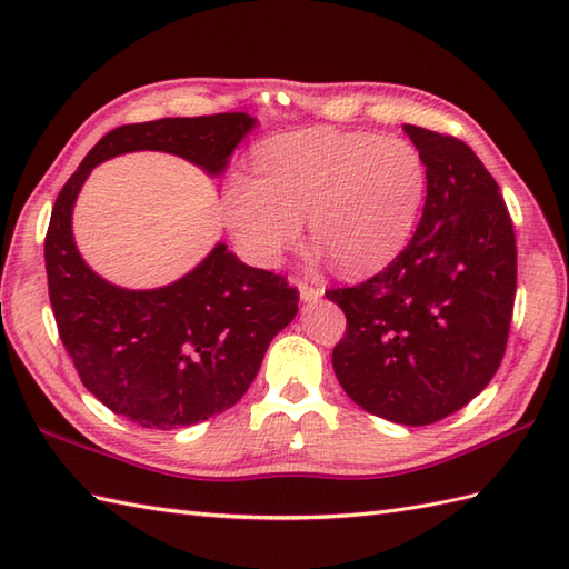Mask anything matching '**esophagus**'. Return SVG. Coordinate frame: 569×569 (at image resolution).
I'll return each instance as SVG.
<instances>
[{
	"mask_svg": "<svg viewBox=\"0 0 569 569\" xmlns=\"http://www.w3.org/2000/svg\"><path fill=\"white\" fill-rule=\"evenodd\" d=\"M298 291H300V300H306V303H316V300H320L325 293L320 286H310L306 281H298Z\"/></svg>",
	"mask_w": 569,
	"mask_h": 569,
	"instance_id": "obj_1",
	"label": "esophagus"
}]
</instances>
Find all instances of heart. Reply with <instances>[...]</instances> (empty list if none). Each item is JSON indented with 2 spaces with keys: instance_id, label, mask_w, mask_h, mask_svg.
<instances>
[{
  "instance_id": "obj_1",
  "label": "heart",
  "mask_w": 569,
  "mask_h": 569,
  "mask_svg": "<svg viewBox=\"0 0 569 569\" xmlns=\"http://www.w3.org/2000/svg\"><path fill=\"white\" fill-rule=\"evenodd\" d=\"M259 178L232 176L224 222L257 266H276L303 234L345 273H367L406 244L428 190L416 143L401 137L298 131L257 156Z\"/></svg>"
}]
</instances>
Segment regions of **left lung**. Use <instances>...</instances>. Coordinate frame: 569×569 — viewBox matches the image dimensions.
Masks as SVG:
<instances>
[{
	"mask_svg": "<svg viewBox=\"0 0 569 569\" xmlns=\"http://www.w3.org/2000/svg\"><path fill=\"white\" fill-rule=\"evenodd\" d=\"M428 168L408 247L352 288L328 296L347 330L337 381L369 413L430 426L487 389L509 340L516 237L497 180L465 141L403 124Z\"/></svg>",
	"mask_w": 569,
	"mask_h": 569,
	"instance_id": "1",
	"label": "left lung"
}]
</instances>
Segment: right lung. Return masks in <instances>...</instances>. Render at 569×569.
<instances>
[{
  "instance_id": "1",
  "label": "right lung",
  "mask_w": 569,
  "mask_h": 569,
  "mask_svg": "<svg viewBox=\"0 0 569 569\" xmlns=\"http://www.w3.org/2000/svg\"><path fill=\"white\" fill-rule=\"evenodd\" d=\"M253 127L244 112L117 127L58 192L43 244L58 335L84 389L141 428H183L232 408L273 337L296 318L298 291L224 244L171 286L119 288L82 261L72 204L94 166L129 151L176 153L220 176Z\"/></svg>"
}]
</instances>
